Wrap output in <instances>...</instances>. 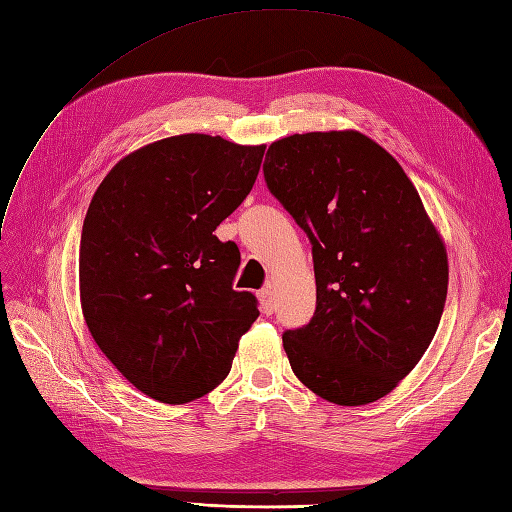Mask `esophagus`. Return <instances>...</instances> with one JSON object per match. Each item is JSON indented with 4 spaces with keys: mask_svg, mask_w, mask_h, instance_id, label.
<instances>
[{
    "mask_svg": "<svg viewBox=\"0 0 512 512\" xmlns=\"http://www.w3.org/2000/svg\"><path fill=\"white\" fill-rule=\"evenodd\" d=\"M258 299H260V310H262V314H273L275 303H273V290H271V286L260 288V290H258Z\"/></svg>",
    "mask_w": 512,
    "mask_h": 512,
    "instance_id": "34e87169",
    "label": "esophagus"
}]
</instances>
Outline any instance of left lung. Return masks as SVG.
Returning a JSON list of instances; mask_svg holds the SVG:
<instances>
[{
    "mask_svg": "<svg viewBox=\"0 0 512 512\" xmlns=\"http://www.w3.org/2000/svg\"><path fill=\"white\" fill-rule=\"evenodd\" d=\"M262 172L312 243L316 310L282 334L290 368L329 403H375L439 327L444 241L398 161L357 131L282 137Z\"/></svg>",
    "mask_w": 512,
    "mask_h": 512,
    "instance_id": "8db88e82",
    "label": "left lung"
}]
</instances>
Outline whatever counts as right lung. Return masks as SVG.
Here are the masks:
<instances>
[{"label": "right lung", "instance_id": "obj_1", "mask_svg": "<svg viewBox=\"0 0 512 512\" xmlns=\"http://www.w3.org/2000/svg\"><path fill=\"white\" fill-rule=\"evenodd\" d=\"M265 146L165 137L120 159L96 189L79 245L81 310L122 377L168 405L230 372L258 301L232 282L237 243L215 228L252 191Z\"/></svg>", "mask_w": 512, "mask_h": 512}]
</instances>
